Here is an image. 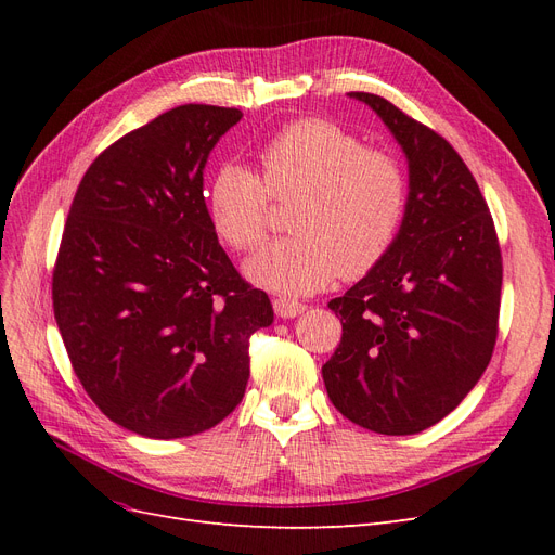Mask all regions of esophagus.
<instances>
[{"instance_id":"obj_1","label":"esophagus","mask_w":555,"mask_h":555,"mask_svg":"<svg viewBox=\"0 0 555 555\" xmlns=\"http://www.w3.org/2000/svg\"><path fill=\"white\" fill-rule=\"evenodd\" d=\"M273 308H275V314L282 319H294L308 310V306L298 304V300H289V298H275Z\"/></svg>"}]
</instances>
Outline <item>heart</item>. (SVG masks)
<instances>
[{
	"label": "heart",
	"mask_w": 555,
	"mask_h": 555,
	"mask_svg": "<svg viewBox=\"0 0 555 555\" xmlns=\"http://www.w3.org/2000/svg\"><path fill=\"white\" fill-rule=\"evenodd\" d=\"M263 180L227 162L210 178L206 206L217 236L247 251L266 241L271 196L298 201L294 238L261 249L247 278L278 294H314L343 273L361 278L391 249L408 212V176L398 157L326 120H300L261 150Z\"/></svg>",
	"instance_id": "1"
}]
</instances>
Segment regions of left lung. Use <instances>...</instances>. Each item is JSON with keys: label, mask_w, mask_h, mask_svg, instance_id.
<instances>
[{"label": "left lung", "mask_w": 555, "mask_h": 555, "mask_svg": "<svg viewBox=\"0 0 555 555\" xmlns=\"http://www.w3.org/2000/svg\"><path fill=\"white\" fill-rule=\"evenodd\" d=\"M371 106L408 159V212L384 259L328 308L343 338L322 377L335 410L382 435L438 424L491 361L502 257L489 206L440 133L391 102Z\"/></svg>", "instance_id": "obj_1"}]
</instances>
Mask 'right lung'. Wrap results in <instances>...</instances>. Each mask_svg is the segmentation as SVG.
Here are the masks:
<instances>
[{
	"label": "right lung",
	"instance_id": "add662e5",
	"mask_svg": "<svg viewBox=\"0 0 555 555\" xmlns=\"http://www.w3.org/2000/svg\"><path fill=\"white\" fill-rule=\"evenodd\" d=\"M238 108L184 104L129 131L82 176L53 273L57 328L82 389L153 440L204 433L236 410L266 292L210 224L204 169Z\"/></svg>",
	"mask_w": 555,
	"mask_h": 555
}]
</instances>
